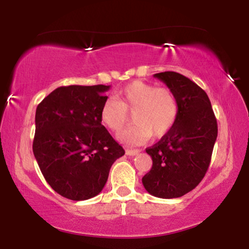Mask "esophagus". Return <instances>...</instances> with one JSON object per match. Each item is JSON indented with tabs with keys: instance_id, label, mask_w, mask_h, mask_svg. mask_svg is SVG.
Listing matches in <instances>:
<instances>
[{
	"instance_id": "obj_1",
	"label": "esophagus",
	"mask_w": 249,
	"mask_h": 249,
	"mask_svg": "<svg viewBox=\"0 0 249 249\" xmlns=\"http://www.w3.org/2000/svg\"><path fill=\"white\" fill-rule=\"evenodd\" d=\"M125 152H126L127 156H137V154H139V152H141V150H138V148H133V150L132 148H127Z\"/></svg>"
}]
</instances>
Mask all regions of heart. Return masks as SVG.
Instances as JSON below:
<instances>
[{"instance_id": "1", "label": "heart", "mask_w": 249, "mask_h": 249, "mask_svg": "<svg viewBox=\"0 0 249 249\" xmlns=\"http://www.w3.org/2000/svg\"><path fill=\"white\" fill-rule=\"evenodd\" d=\"M178 111V102L170 89L134 81L119 91L118 101L105 99L101 107V121L108 130L118 133L130 122V112L134 124L119 138L127 144H141L151 136H165L176 124Z\"/></svg>"}]
</instances>
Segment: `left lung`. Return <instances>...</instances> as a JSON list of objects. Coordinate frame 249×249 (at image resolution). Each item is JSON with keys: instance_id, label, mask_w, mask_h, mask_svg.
<instances>
[{"instance_id": "left-lung-1", "label": "left lung", "mask_w": 249, "mask_h": 249, "mask_svg": "<svg viewBox=\"0 0 249 249\" xmlns=\"http://www.w3.org/2000/svg\"><path fill=\"white\" fill-rule=\"evenodd\" d=\"M153 76L174 93L179 111L174 126L146 148L153 164L142 181L151 196L179 198L198 186L206 174L218 124L207 93L190 78L173 71Z\"/></svg>"}]
</instances>
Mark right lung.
Listing matches in <instances>:
<instances>
[{
  "instance_id": "obj_1",
  "label": "right lung",
  "mask_w": 249,
  "mask_h": 249,
  "mask_svg": "<svg viewBox=\"0 0 249 249\" xmlns=\"http://www.w3.org/2000/svg\"><path fill=\"white\" fill-rule=\"evenodd\" d=\"M110 85H70L53 90L36 108L33 151L41 172L64 198L88 200L102 192L125 151L101 121Z\"/></svg>"
}]
</instances>
